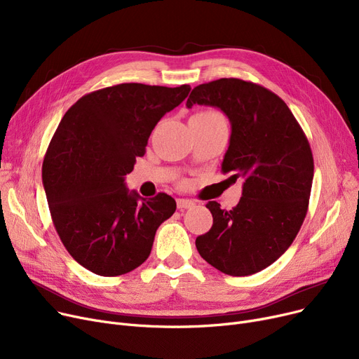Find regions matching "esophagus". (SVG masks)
<instances>
[{"label": "esophagus", "mask_w": 359, "mask_h": 359, "mask_svg": "<svg viewBox=\"0 0 359 359\" xmlns=\"http://www.w3.org/2000/svg\"><path fill=\"white\" fill-rule=\"evenodd\" d=\"M194 205H195V202L191 201V199H184V198H179V199H177V208H179V210L192 208Z\"/></svg>", "instance_id": "34e87169"}]
</instances>
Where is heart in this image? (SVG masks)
Here are the masks:
<instances>
[{"label": "heart", "instance_id": "heart-1", "mask_svg": "<svg viewBox=\"0 0 359 359\" xmlns=\"http://www.w3.org/2000/svg\"><path fill=\"white\" fill-rule=\"evenodd\" d=\"M202 115H208V116H219L218 113H214V111H203Z\"/></svg>", "mask_w": 359, "mask_h": 359}]
</instances>
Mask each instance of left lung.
<instances>
[{
    "label": "left lung",
    "instance_id": "left-lung-1",
    "mask_svg": "<svg viewBox=\"0 0 359 359\" xmlns=\"http://www.w3.org/2000/svg\"><path fill=\"white\" fill-rule=\"evenodd\" d=\"M221 109L231 123L222 173L243 177L231 211L206 203L214 222L196 238L199 255L231 276L253 275L291 246L307 214L314 163L310 144L285 102L271 90L238 79L195 87L186 102Z\"/></svg>",
    "mask_w": 359,
    "mask_h": 359
}]
</instances>
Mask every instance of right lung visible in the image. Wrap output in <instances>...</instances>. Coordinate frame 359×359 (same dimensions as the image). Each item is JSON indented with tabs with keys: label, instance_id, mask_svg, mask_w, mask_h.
<instances>
[{
	"label": "right lung",
	"instance_id": "right-lung-1",
	"mask_svg": "<svg viewBox=\"0 0 359 359\" xmlns=\"http://www.w3.org/2000/svg\"><path fill=\"white\" fill-rule=\"evenodd\" d=\"M189 91L187 84L106 87L74 103L53 134L42 165L49 211L68 253L93 273L118 276L142 265L157 229L175 214L172 196L141 198L125 176Z\"/></svg>",
	"mask_w": 359,
	"mask_h": 359
}]
</instances>
